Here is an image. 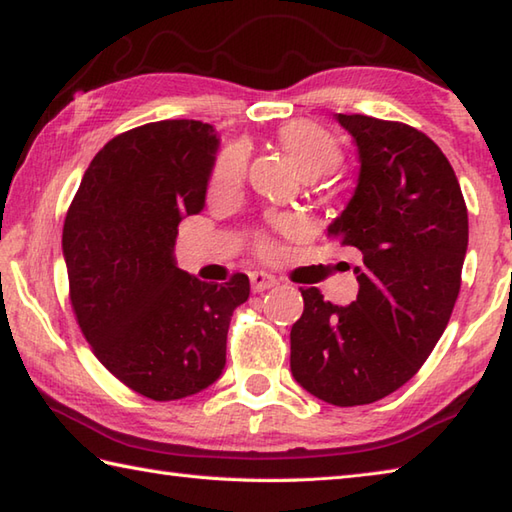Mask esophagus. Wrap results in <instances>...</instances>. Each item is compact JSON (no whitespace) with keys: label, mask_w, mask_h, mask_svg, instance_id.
<instances>
[{"label":"esophagus","mask_w":512,"mask_h":512,"mask_svg":"<svg viewBox=\"0 0 512 512\" xmlns=\"http://www.w3.org/2000/svg\"><path fill=\"white\" fill-rule=\"evenodd\" d=\"M277 284H279L277 277L264 273V270H255V273H250V286H253L255 292H266L270 288H275Z\"/></svg>","instance_id":"obj_1"}]
</instances>
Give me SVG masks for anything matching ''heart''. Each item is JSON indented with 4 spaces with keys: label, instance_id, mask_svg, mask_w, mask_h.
Listing matches in <instances>:
<instances>
[{
    "label": "heart",
    "instance_id": "1",
    "mask_svg": "<svg viewBox=\"0 0 512 512\" xmlns=\"http://www.w3.org/2000/svg\"><path fill=\"white\" fill-rule=\"evenodd\" d=\"M279 143L290 156V160L295 162L297 169L308 178L328 173L341 162V147L336 145V140L321 132L312 123L297 121L284 125L279 129ZM246 162L248 151L244 145H233L224 149L215 160L211 193L228 195L242 187L246 178ZM262 248L268 250L270 246L262 242Z\"/></svg>",
    "mask_w": 512,
    "mask_h": 512
}]
</instances>
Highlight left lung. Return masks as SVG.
Segmentation results:
<instances>
[{"instance_id":"obj_1","label":"left lung","mask_w":512,"mask_h":512,"mask_svg":"<svg viewBox=\"0 0 512 512\" xmlns=\"http://www.w3.org/2000/svg\"><path fill=\"white\" fill-rule=\"evenodd\" d=\"M354 138L358 180L328 237L363 255L358 295L334 306L301 288L290 372L319 400L369 405L402 387L447 328L469 246V213L447 156L402 123L336 114Z\"/></svg>"}]
</instances>
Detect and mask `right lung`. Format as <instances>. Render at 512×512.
<instances>
[{"label": "right lung", "mask_w": 512, "mask_h": 512, "mask_svg": "<svg viewBox=\"0 0 512 512\" xmlns=\"http://www.w3.org/2000/svg\"><path fill=\"white\" fill-rule=\"evenodd\" d=\"M220 149L200 121L112 138L83 173L63 224L70 301L96 358L151 400L198 394L222 376L233 310L250 281L206 284L178 268V224L204 209Z\"/></svg>", "instance_id": "1"}]
</instances>
